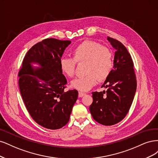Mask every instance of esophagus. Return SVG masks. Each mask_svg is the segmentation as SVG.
<instances>
[{
  "mask_svg": "<svg viewBox=\"0 0 158 158\" xmlns=\"http://www.w3.org/2000/svg\"><path fill=\"white\" fill-rule=\"evenodd\" d=\"M86 94L85 93H81V92H79V97H83V96H84Z\"/></svg>",
  "mask_w": 158,
  "mask_h": 158,
  "instance_id": "1",
  "label": "esophagus"
}]
</instances>
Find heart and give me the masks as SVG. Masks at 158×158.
Wrapping results in <instances>:
<instances>
[{"label": "heart", "mask_w": 158, "mask_h": 158, "mask_svg": "<svg viewBox=\"0 0 158 158\" xmlns=\"http://www.w3.org/2000/svg\"><path fill=\"white\" fill-rule=\"evenodd\" d=\"M73 58L62 57L60 60L61 71L68 77L75 74L76 62L86 63L84 77H77L71 82V86L81 92L90 90L100 81L108 77L113 68V55L110 50L94 41L85 40L72 50Z\"/></svg>", "instance_id": "obj_1"}]
</instances>
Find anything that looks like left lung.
I'll use <instances>...</instances> for the list:
<instances>
[{
	"instance_id": "obj_1",
	"label": "left lung",
	"mask_w": 158,
	"mask_h": 158,
	"mask_svg": "<svg viewBox=\"0 0 158 158\" xmlns=\"http://www.w3.org/2000/svg\"><path fill=\"white\" fill-rule=\"evenodd\" d=\"M115 52L113 69L102 87L93 92L90 111L93 119L104 125H113L123 119L131 108L136 90L133 62L128 50L118 40L107 37Z\"/></svg>"
}]
</instances>
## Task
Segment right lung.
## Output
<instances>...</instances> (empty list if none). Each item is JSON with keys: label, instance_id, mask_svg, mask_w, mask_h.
<instances>
[{"label": "right lung", "instance_id": "add662e5", "mask_svg": "<svg viewBox=\"0 0 158 158\" xmlns=\"http://www.w3.org/2000/svg\"><path fill=\"white\" fill-rule=\"evenodd\" d=\"M70 40L46 39L29 50L18 76L20 93L33 120L48 129H58L68 123L78 97L77 90L65 92L67 79L60 60ZM37 63L40 67H33Z\"/></svg>", "mask_w": 158, "mask_h": 158}]
</instances>
